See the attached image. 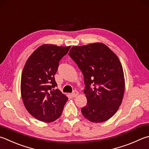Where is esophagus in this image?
<instances>
[{
    "mask_svg": "<svg viewBox=\"0 0 149 149\" xmlns=\"http://www.w3.org/2000/svg\"><path fill=\"white\" fill-rule=\"evenodd\" d=\"M78 95V92L77 91H74L73 93H72L71 94L72 97H76Z\"/></svg>",
    "mask_w": 149,
    "mask_h": 149,
    "instance_id": "obj_1",
    "label": "esophagus"
}]
</instances>
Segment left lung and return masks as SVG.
I'll use <instances>...</instances> for the list:
<instances>
[{
  "instance_id": "left-lung-1",
  "label": "left lung",
  "mask_w": 149,
  "mask_h": 149,
  "mask_svg": "<svg viewBox=\"0 0 149 149\" xmlns=\"http://www.w3.org/2000/svg\"><path fill=\"white\" fill-rule=\"evenodd\" d=\"M69 55L82 72L87 105L81 109L93 123H102L118 110L125 92V77L118 57L102 43L72 47Z\"/></svg>"
}]
</instances>
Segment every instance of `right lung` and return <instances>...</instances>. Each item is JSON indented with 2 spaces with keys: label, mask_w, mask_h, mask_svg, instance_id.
I'll return each instance as SVG.
<instances>
[{
  "label": "right lung",
  "mask_w": 149,
  "mask_h": 149,
  "mask_svg": "<svg viewBox=\"0 0 149 149\" xmlns=\"http://www.w3.org/2000/svg\"><path fill=\"white\" fill-rule=\"evenodd\" d=\"M71 47L44 44L33 52L25 63L21 74V93L29 113L45 123L58 119L68 98L59 89L54 75L59 61Z\"/></svg>",
  "instance_id": "obj_1"
}]
</instances>
